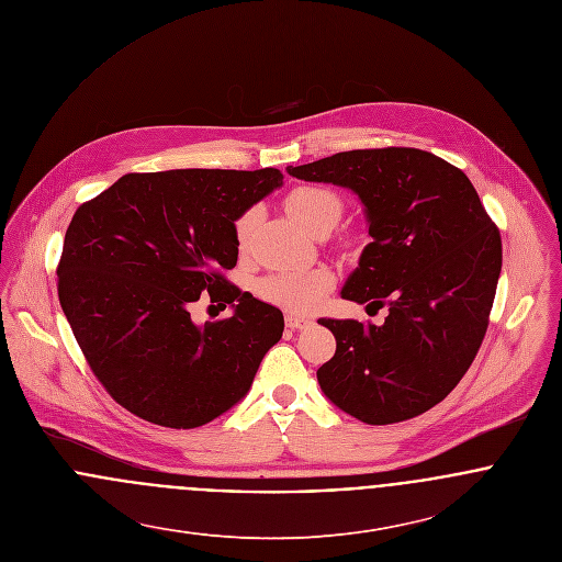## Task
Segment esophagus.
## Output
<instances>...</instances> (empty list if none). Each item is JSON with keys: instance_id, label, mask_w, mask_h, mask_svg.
<instances>
[{"instance_id": "1", "label": "esophagus", "mask_w": 562, "mask_h": 562, "mask_svg": "<svg viewBox=\"0 0 562 562\" xmlns=\"http://www.w3.org/2000/svg\"><path fill=\"white\" fill-rule=\"evenodd\" d=\"M285 324H288L290 328H307V326H312V324H314V321H312V318H307V316L288 314V316H285Z\"/></svg>"}]
</instances>
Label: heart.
<instances>
[{
	"label": "heart",
	"instance_id": "heart-1",
	"mask_svg": "<svg viewBox=\"0 0 562 562\" xmlns=\"http://www.w3.org/2000/svg\"><path fill=\"white\" fill-rule=\"evenodd\" d=\"M290 214L314 236L328 234L344 214L341 196L326 186H299L285 196ZM252 212H244L234 225V236L240 250H246L252 236ZM333 288L328 270H283L266 277L259 292L266 301L290 312H312L321 305Z\"/></svg>",
	"mask_w": 562,
	"mask_h": 562
}]
</instances>
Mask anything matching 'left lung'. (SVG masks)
Listing matches in <instances>:
<instances>
[{"instance_id":"left-lung-1","label":"left lung","mask_w":562,"mask_h":562,"mask_svg":"<svg viewBox=\"0 0 562 562\" xmlns=\"http://www.w3.org/2000/svg\"><path fill=\"white\" fill-rule=\"evenodd\" d=\"M292 177L350 188L372 241L341 299L387 307L381 326L328 321L335 355L318 370L326 398L385 426L426 413L479 355L502 270V238L468 175L411 147L357 149L288 166Z\"/></svg>"}]
</instances>
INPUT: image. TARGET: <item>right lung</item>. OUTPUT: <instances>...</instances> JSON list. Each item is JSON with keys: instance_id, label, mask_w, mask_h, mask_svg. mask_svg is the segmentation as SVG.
I'll list each match as a JSON object with an SVG mask.
<instances>
[{"instance_id": "add662e5", "label": "right lung", "mask_w": 562, "mask_h": 562, "mask_svg": "<svg viewBox=\"0 0 562 562\" xmlns=\"http://www.w3.org/2000/svg\"><path fill=\"white\" fill-rule=\"evenodd\" d=\"M283 183L279 168L130 172L81 203L58 261V299L105 392L166 428H196L246 396L283 314L241 292L234 223ZM201 291L232 319L196 327Z\"/></svg>"}]
</instances>
